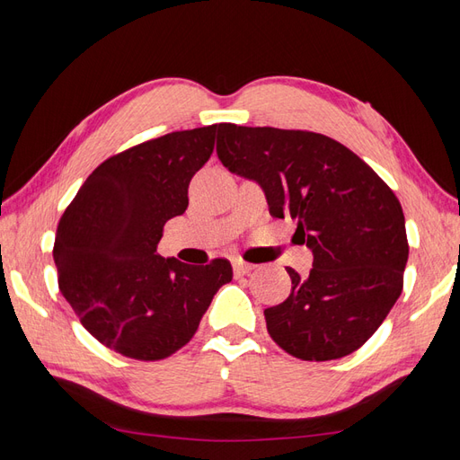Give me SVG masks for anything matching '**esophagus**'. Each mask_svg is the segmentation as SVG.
I'll return each mask as SVG.
<instances>
[{
	"instance_id": "34e87169",
	"label": "esophagus",
	"mask_w": 460,
	"mask_h": 460,
	"mask_svg": "<svg viewBox=\"0 0 460 460\" xmlns=\"http://www.w3.org/2000/svg\"><path fill=\"white\" fill-rule=\"evenodd\" d=\"M251 270H255V265H251V262H245V261H241V259L233 261V272H235V277L249 275Z\"/></svg>"
}]
</instances>
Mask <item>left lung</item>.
Masks as SVG:
<instances>
[{
	"mask_svg": "<svg viewBox=\"0 0 460 460\" xmlns=\"http://www.w3.org/2000/svg\"><path fill=\"white\" fill-rule=\"evenodd\" d=\"M217 155L261 185L272 217L296 221L295 239L314 255L308 277L287 269L288 298L265 310L270 338L308 361L364 346L403 288L409 245L395 193L346 146L316 132L225 122Z\"/></svg>",
	"mask_w": 460,
	"mask_h": 460,
	"instance_id": "8db88e82",
	"label": "left lung"
}]
</instances>
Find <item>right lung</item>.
<instances>
[{
    "instance_id": "add662e5",
    "label": "right lung",
    "mask_w": 460,
    "mask_h": 460,
    "mask_svg": "<svg viewBox=\"0 0 460 460\" xmlns=\"http://www.w3.org/2000/svg\"><path fill=\"white\" fill-rule=\"evenodd\" d=\"M217 124L165 134L102 162L58 221V288L91 334L126 358L154 361L183 348L233 279L158 255L164 225L188 209V188L209 160Z\"/></svg>"
}]
</instances>
